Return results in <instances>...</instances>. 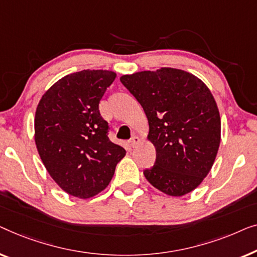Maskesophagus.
Listing matches in <instances>:
<instances>
[{
	"instance_id": "obj_1",
	"label": "esophagus",
	"mask_w": 257,
	"mask_h": 257,
	"mask_svg": "<svg viewBox=\"0 0 257 257\" xmlns=\"http://www.w3.org/2000/svg\"><path fill=\"white\" fill-rule=\"evenodd\" d=\"M140 143H141V139H140V137H137V136H134L133 139L130 140V146H132L133 148L137 147Z\"/></svg>"
}]
</instances>
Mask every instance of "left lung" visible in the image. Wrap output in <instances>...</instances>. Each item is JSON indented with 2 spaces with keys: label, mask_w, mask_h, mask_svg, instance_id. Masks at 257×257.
<instances>
[{
  "label": "left lung",
  "mask_w": 257,
  "mask_h": 257,
  "mask_svg": "<svg viewBox=\"0 0 257 257\" xmlns=\"http://www.w3.org/2000/svg\"><path fill=\"white\" fill-rule=\"evenodd\" d=\"M122 84L143 107L156 162L144 171L154 187L182 197L197 189L214 164L221 141L215 99L199 78L172 67L124 74Z\"/></svg>",
  "instance_id": "left-lung-1"
}]
</instances>
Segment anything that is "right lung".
<instances>
[{
    "instance_id": "right-lung-1",
    "label": "right lung",
    "mask_w": 257,
    "mask_h": 257,
    "mask_svg": "<svg viewBox=\"0 0 257 257\" xmlns=\"http://www.w3.org/2000/svg\"><path fill=\"white\" fill-rule=\"evenodd\" d=\"M116 73L84 70L65 75L36 108L35 143L46 171L70 196L88 199L110 183L125 150L108 139L99 102Z\"/></svg>"
}]
</instances>
